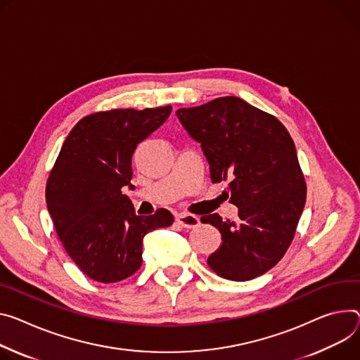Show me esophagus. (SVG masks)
I'll list each match as a JSON object with an SVG mask.
<instances>
[{"label": "esophagus", "instance_id": "1", "mask_svg": "<svg viewBox=\"0 0 360 360\" xmlns=\"http://www.w3.org/2000/svg\"><path fill=\"white\" fill-rule=\"evenodd\" d=\"M176 221L184 228H195V226H198L201 222L198 217H195L192 214H181L176 217Z\"/></svg>", "mask_w": 360, "mask_h": 360}]
</instances>
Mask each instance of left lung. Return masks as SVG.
I'll use <instances>...</instances> for the list:
<instances>
[{"label":"left lung","mask_w":360,"mask_h":360,"mask_svg":"<svg viewBox=\"0 0 360 360\" xmlns=\"http://www.w3.org/2000/svg\"><path fill=\"white\" fill-rule=\"evenodd\" d=\"M188 135L201 143L212 182L230 179L238 219L202 217L222 244L207 263L221 277L247 281L273 269L287 248L306 204L296 146L274 116L236 96L178 109Z\"/></svg>","instance_id":"8db88e82"}]
</instances>
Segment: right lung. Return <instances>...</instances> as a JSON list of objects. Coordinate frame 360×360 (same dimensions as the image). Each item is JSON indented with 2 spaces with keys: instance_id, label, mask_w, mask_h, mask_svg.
Wrapping results in <instances>:
<instances>
[{
  "instance_id": "add662e5",
  "label": "right lung",
  "mask_w": 360,
  "mask_h": 360,
  "mask_svg": "<svg viewBox=\"0 0 360 360\" xmlns=\"http://www.w3.org/2000/svg\"><path fill=\"white\" fill-rule=\"evenodd\" d=\"M172 108L115 109L83 117L70 130L50 172L46 201L57 236L77 267L101 283H116L142 266L143 237L169 226L158 210L136 215L123 186L135 189L132 158Z\"/></svg>"
}]
</instances>
